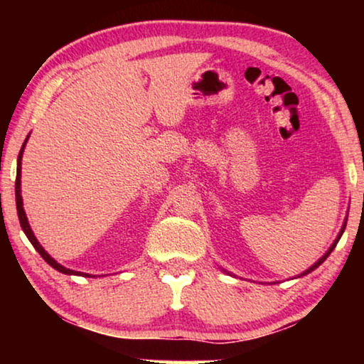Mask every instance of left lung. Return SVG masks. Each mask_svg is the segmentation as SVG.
Instances as JSON below:
<instances>
[{"mask_svg": "<svg viewBox=\"0 0 364 364\" xmlns=\"http://www.w3.org/2000/svg\"><path fill=\"white\" fill-rule=\"evenodd\" d=\"M345 228H346V222H345V225H343V228H341V232H340V235H338V238H336V240L335 242H333V245L330 247V250H328L326 253H325V255H323L321 258H320V260H318L316 263H315V265H313V267H310V268H308V270L306 272H303L301 273V275L300 277H303V275H306V273H310V272H313V270H315V268H318V267H320L321 265V263L323 262H325L326 260V258L328 257H330V253L333 252V250H335V247H336V243H338V240H340V238H341V235H343V232H345Z\"/></svg>", "mask_w": 364, "mask_h": 364, "instance_id": "obj_1", "label": "left lung"}]
</instances>
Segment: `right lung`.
<instances>
[{
    "label": "right lung",
    "mask_w": 364,
    "mask_h": 364,
    "mask_svg": "<svg viewBox=\"0 0 364 364\" xmlns=\"http://www.w3.org/2000/svg\"><path fill=\"white\" fill-rule=\"evenodd\" d=\"M28 137H29V136H28ZM28 137H26V141H24V144H23L21 151H19V156H18V172H16V183H14V191H16V208H18V218H19V223H21L23 232L26 233L28 240L33 243V247L36 248L39 255H41V257L44 258V260H46V262L49 263V265H51L53 268H56L58 272L66 273V275H82V277H91V275H87V273L74 272V270H69V268H66V267L59 265V263H58L56 260H54V258L49 257L48 253H46V250H44V248H43L41 245H39V242L36 240V237H34V233H33V230H31V227H29L28 218H26V213H24V208H23V198H21V159H23L24 146H26V142H28Z\"/></svg>",
    "instance_id": "add662e5"
}]
</instances>
